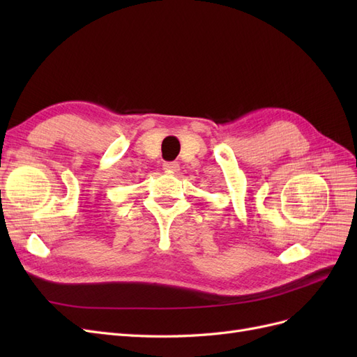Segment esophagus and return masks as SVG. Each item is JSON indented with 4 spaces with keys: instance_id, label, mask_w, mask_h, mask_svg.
Listing matches in <instances>:
<instances>
[{
    "instance_id": "34e87169",
    "label": "esophagus",
    "mask_w": 357,
    "mask_h": 357,
    "mask_svg": "<svg viewBox=\"0 0 357 357\" xmlns=\"http://www.w3.org/2000/svg\"><path fill=\"white\" fill-rule=\"evenodd\" d=\"M164 169L165 171H169V172H177L180 169V165L177 164V162H164Z\"/></svg>"
}]
</instances>
